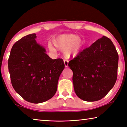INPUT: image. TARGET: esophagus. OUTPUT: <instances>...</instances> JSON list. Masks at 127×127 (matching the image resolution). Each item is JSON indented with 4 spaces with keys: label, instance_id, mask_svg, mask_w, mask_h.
Masks as SVG:
<instances>
[{
    "label": "esophagus",
    "instance_id": "esophagus-1",
    "mask_svg": "<svg viewBox=\"0 0 127 127\" xmlns=\"http://www.w3.org/2000/svg\"><path fill=\"white\" fill-rule=\"evenodd\" d=\"M64 64H65V67H68V60H64Z\"/></svg>",
    "mask_w": 127,
    "mask_h": 127
}]
</instances>
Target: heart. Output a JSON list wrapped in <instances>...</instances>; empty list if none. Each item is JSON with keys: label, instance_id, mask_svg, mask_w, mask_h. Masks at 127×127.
Listing matches in <instances>:
<instances>
[{"label": "heart", "instance_id": "obj_1", "mask_svg": "<svg viewBox=\"0 0 127 127\" xmlns=\"http://www.w3.org/2000/svg\"><path fill=\"white\" fill-rule=\"evenodd\" d=\"M53 44L59 51H63L66 57L77 55L84 45V40L81 37L75 34H64L56 38ZM50 51L55 52L56 49L51 43H48Z\"/></svg>", "mask_w": 127, "mask_h": 127}]
</instances>
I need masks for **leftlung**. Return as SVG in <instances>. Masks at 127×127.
Here are the masks:
<instances>
[{"label":"left lung","instance_id":"8db88e82","mask_svg":"<svg viewBox=\"0 0 127 127\" xmlns=\"http://www.w3.org/2000/svg\"><path fill=\"white\" fill-rule=\"evenodd\" d=\"M119 56L111 40L105 36L68 62L77 96L85 101L103 98L117 79Z\"/></svg>","mask_w":127,"mask_h":127}]
</instances>
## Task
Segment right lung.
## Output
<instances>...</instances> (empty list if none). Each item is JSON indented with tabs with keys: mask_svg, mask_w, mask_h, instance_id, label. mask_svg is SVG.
Wrapping results in <instances>:
<instances>
[{
	"mask_svg": "<svg viewBox=\"0 0 127 127\" xmlns=\"http://www.w3.org/2000/svg\"><path fill=\"white\" fill-rule=\"evenodd\" d=\"M36 38V34H32L16 41L8 65L16 92L29 102L39 103L55 95L65 65L62 59H51Z\"/></svg>",
	"mask_w": 127,
	"mask_h": 127,
	"instance_id": "right-lung-1",
	"label": "right lung"
}]
</instances>
